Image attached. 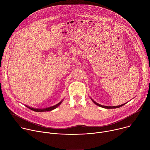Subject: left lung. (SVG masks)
<instances>
[{"label":"left lung","mask_w":150,"mask_h":150,"mask_svg":"<svg viewBox=\"0 0 150 150\" xmlns=\"http://www.w3.org/2000/svg\"><path fill=\"white\" fill-rule=\"evenodd\" d=\"M92 100V99H91ZM93 101L96 104H97V105H99V106H100V107H102V108H109V109H113V108H119V107H120V105L119 106H116V107H115V106H113V107H108V106H104V105H100V104H97V103H96L95 101H94L93 100Z\"/></svg>","instance_id":"1"}]
</instances>
